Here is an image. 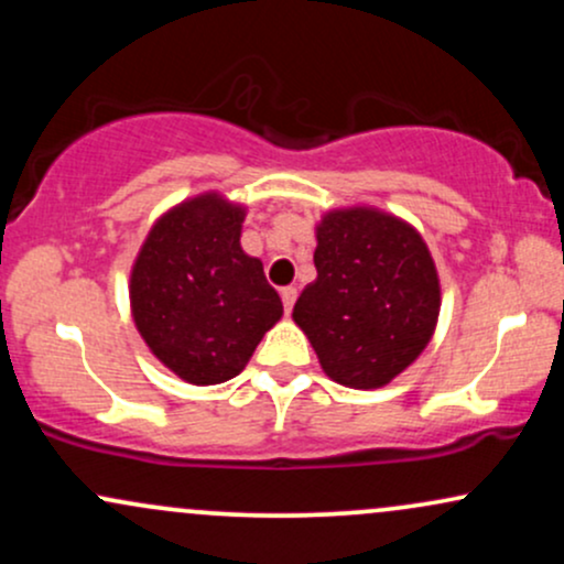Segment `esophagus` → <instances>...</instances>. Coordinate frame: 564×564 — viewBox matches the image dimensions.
I'll return each mask as SVG.
<instances>
[{
	"mask_svg": "<svg viewBox=\"0 0 564 564\" xmlns=\"http://www.w3.org/2000/svg\"><path fill=\"white\" fill-rule=\"evenodd\" d=\"M281 300H283V310L291 313V307H294V302H296V289L294 286L281 289Z\"/></svg>",
	"mask_w": 564,
	"mask_h": 564,
	"instance_id": "34e87169",
	"label": "esophagus"
}]
</instances>
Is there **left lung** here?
<instances>
[{
	"label": "left lung",
	"instance_id": "obj_1",
	"mask_svg": "<svg viewBox=\"0 0 564 564\" xmlns=\"http://www.w3.org/2000/svg\"><path fill=\"white\" fill-rule=\"evenodd\" d=\"M315 238L318 278L304 286L291 318L328 379L352 390H379L435 334V260L413 225L373 206L326 212Z\"/></svg>",
	"mask_w": 564,
	"mask_h": 564
}]
</instances>
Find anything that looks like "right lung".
Returning <instances> with one entry per match:
<instances>
[{
	"instance_id": "obj_1",
	"label": "right lung",
	"mask_w": 564,
	"mask_h": 564,
	"mask_svg": "<svg viewBox=\"0 0 564 564\" xmlns=\"http://www.w3.org/2000/svg\"><path fill=\"white\" fill-rule=\"evenodd\" d=\"M246 209L200 193L161 215L129 275L134 326L187 384H223L243 371L283 304L262 262L241 249Z\"/></svg>"
}]
</instances>
